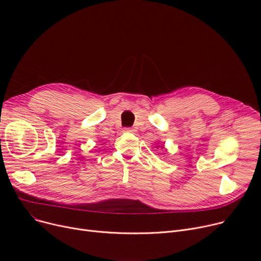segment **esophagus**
<instances>
[{"label": "esophagus", "instance_id": "esophagus-1", "mask_svg": "<svg viewBox=\"0 0 261 261\" xmlns=\"http://www.w3.org/2000/svg\"><path fill=\"white\" fill-rule=\"evenodd\" d=\"M124 132H126V133H132V134H134V133L136 132V130L133 129V128H130V127H125V128H124Z\"/></svg>", "mask_w": 261, "mask_h": 261}]
</instances>
